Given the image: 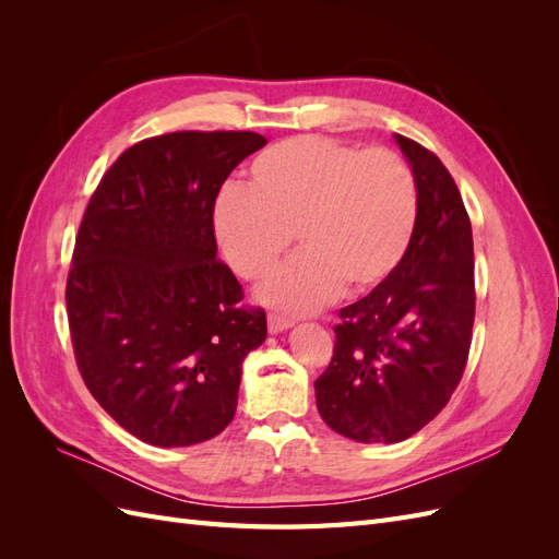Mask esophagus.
<instances>
[{
    "instance_id": "1",
    "label": "esophagus",
    "mask_w": 559,
    "mask_h": 559,
    "mask_svg": "<svg viewBox=\"0 0 559 559\" xmlns=\"http://www.w3.org/2000/svg\"><path fill=\"white\" fill-rule=\"evenodd\" d=\"M292 326H294V319L284 317V314H267V331H270V333L289 331Z\"/></svg>"
}]
</instances>
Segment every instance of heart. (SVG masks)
<instances>
[{
  "mask_svg": "<svg viewBox=\"0 0 559 559\" xmlns=\"http://www.w3.org/2000/svg\"><path fill=\"white\" fill-rule=\"evenodd\" d=\"M417 212L415 175L394 151L302 134L261 151L249 186L218 193L214 233L235 273L259 280L296 230L302 251L259 296L300 314L329 306L343 289L359 296L380 286L408 253Z\"/></svg>",
  "mask_w": 559,
  "mask_h": 559,
  "instance_id": "heart-1",
  "label": "heart"
}]
</instances>
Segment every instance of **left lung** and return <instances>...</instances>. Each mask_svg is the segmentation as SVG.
I'll use <instances>...</instances> for the list:
<instances>
[{
	"label": "left lung",
	"instance_id": "1",
	"mask_svg": "<svg viewBox=\"0 0 559 559\" xmlns=\"http://www.w3.org/2000/svg\"><path fill=\"white\" fill-rule=\"evenodd\" d=\"M417 181V228L401 265L341 310L317 411L357 443H401L445 408L471 347L473 235L445 165L394 134Z\"/></svg>",
	"mask_w": 559,
	"mask_h": 559
}]
</instances>
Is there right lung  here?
Masks as SVG:
<instances>
[{
  "instance_id": "add662e5",
  "label": "right lung",
  "mask_w": 559,
  "mask_h": 559,
  "mask_svg": "<svg viewBox=\"0 0 559 559\" xmlns=\"http://www.w3.org/2000/svg\"><path fill=\"white\" fill-rule=\"evenodd\" d=\"M267 142L257 132H173L130 146L99 181L67 280L76 364L95 401L134 438L186 448L238 408L261 308L216 261L222 183Z\"/></svg>"
}]
</instances>
